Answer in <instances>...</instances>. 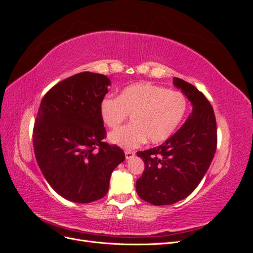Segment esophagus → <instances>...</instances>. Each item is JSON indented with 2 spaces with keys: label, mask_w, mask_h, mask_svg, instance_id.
Wrapping results in <instances>:
<instances>
[{
  "label": "esophagus",
  "mask_w": 253,
  "mask_h": 253,
  "mask_svg": "<svg viewBox=\"0 0 253 253\" xmlns=\"http://www.w3.org/2000/svg\"><path fill=\"white\" fill-rule=\"evenodd\" d=\"M125 153H126V159L132 158V157L135 155V152L129 151V150H126Z\"/></svg>",
  "instance_id": "obj_1"
}]
</instances>
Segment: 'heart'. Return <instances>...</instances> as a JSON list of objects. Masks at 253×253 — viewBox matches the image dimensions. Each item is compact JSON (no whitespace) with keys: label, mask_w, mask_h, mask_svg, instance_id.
I'll list each match as a JSON object with an SVG mask.
<instances>
[{"label":"heart","mask_w":253,"mask_h":253,"mask_svg":"<svg viewBox=\"0 0 253 253\" xmlns=\"http://www.w3.org/2000/svg\"><path fill=\"white\" fill-rule=\"evenodd\" d=\"M188 110V99L179 90L152 83H135L122 89L118 98L105 97L100 103L104 125L118 127L128 115L132 124L113 131L111 142L124 149L138 147L145 140L159 143L170 138Z\"/></svg>","instance_id":"heart-1"}]
</instances>
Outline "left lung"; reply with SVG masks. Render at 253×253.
I'll return each mask as SVG.
<instances>
[{
    "label": "left lung",
    "instance_id": "left-lung-1",
    "mask_svg": "<svg viewBox=\"0 0 253 253\" xmlns=\"http://www.w3.org/2000/svg\"><path fill=\"white\" fill-rule=\"evenodd\" d=\"M193 105L177 132L163 144L137 152L144 171L136 181L141 200L155 206L172 205L189 196L200 185L216 151L217 129L210 102L192 84L173 78Z\"/></svg>",
    "mask_w": 253,
    "mask_h": 253
}]
</instances>
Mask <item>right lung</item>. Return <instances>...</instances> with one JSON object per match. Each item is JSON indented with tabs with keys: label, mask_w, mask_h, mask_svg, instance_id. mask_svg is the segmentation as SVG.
I'll return each mask as SVG.
<instances>
[{
	"label": "right lung",
	"mask_w": 253,
	"mask_h": 253,
	"mask_svg": "<svg viewBox=\"0 0 253 253\" xmlns=\"http://www.w3.org/2000/svg\"><path fill=\"white\" fill-rule=\"evenodd\" d=\"M110 79L83 72L66 78L44 95L35 120L37 163L50 187L74 203L100 200L109 191L112 172L126 159L109 144L100 103Z\"/></svg>",
	"instance_id": "add662e5"
}]
</instances>
